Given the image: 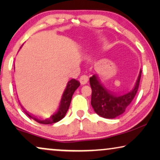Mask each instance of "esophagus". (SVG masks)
<instances>
[{"label":"esophagus","mask_w":160,"mask_h":160,"mask_svg":"<svg viewBox=\"0 0 160 160\" xmlns=\"http://www.w3.org/2000/svg\"><path fill=\"white\" fill-rule=\"evenodd\" d=\"M88 80H89L88 76H86V75H83V76H81V77H80V78H79L80 83H81V84H82V85L86 84L88 82Z\"/></svg>","instance_id":"1"}]
</instances>
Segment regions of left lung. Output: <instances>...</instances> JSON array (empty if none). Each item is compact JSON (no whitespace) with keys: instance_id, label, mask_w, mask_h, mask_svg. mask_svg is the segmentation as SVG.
<instances>
[{"instance_id":"1","label":"left lung","mask_w":160,"mask_h":160,"mask_svg":"<svg viewBox=\"0 0 160 160\" xmlns=\"http://www.w3.org/2000/svg\"><path fill=\"white\" fill-rule=\"evenodd\" d=\"M141 76V70L133 89L122 95L116 94L105 87L96 75L89 78L92 88L91 105L95 112L106 119H113L122 114L136 95Z\"/></svg>"}]
</instances>
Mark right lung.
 Masks as SVG:
<instances>
[{
  "label": "right lung",
  "mask_w": 160,
  "mask_h": 160,
  "mask_svg": "<svg viewBox=\"0 0 160 160\" xmlns=\"http://www.w3.org/2000/svg\"><path fill=\"white\" fill-rule=\"evenodd\" d=\"M79 86H80L79 82L76 79H73V78H72L71 80H70L69 82H68L66 88H65L64 92L62 94V98H61L60 103V106H59L58 111H57L53 115H52L49 118H48V119H41V118L36 117V116L30 114L28 111H26L25 109L21 106L20 102H19V104H20L22 108L23 109L26 114H27L29 117L32 118V119L35 120V121L38 122V123L43 124H49L55 123V122L60 121L61 119L65 117V116L66 114L67 111L69 108L70 104H71L72 96H73L74 92L76 91V89H77Z\"/></svg>",
  "instance_id": "add662e5"
}]
</instances>
